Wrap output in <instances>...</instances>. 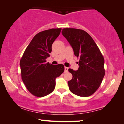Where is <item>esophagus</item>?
<instances>
[{
    "label": "esophagus",
    "mask_w": 124,
    "mask_h": 124,
    "mask_svg": "<svg viewBox=\"0 0 124 124\" xmlns=\"http://www.w3.org/2000/svg\"><path fill=\"white\" fill-rule=\"evenodd\" d=\"M64 70H65V71H64V72L65 73L68 72V68L65 67V68H64Z\"/></svg>",
    "instance_id": "obj_1"
}]
</instances>
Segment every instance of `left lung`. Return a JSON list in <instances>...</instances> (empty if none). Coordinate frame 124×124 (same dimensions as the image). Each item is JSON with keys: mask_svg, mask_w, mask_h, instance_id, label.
<instances>
[{"mask_svg": "<svg viewBox=\"0 0 124 124\" xmlns=\"http://www.w3.org/2000/svg\"><path fill=\"white\" fill-rule=\"evenodd\" d=\"M62 34L79 57L77 70L69 69L73 77L68 84L70 91L79 96L91 95L99 87L105 74L104 59L91 37L84 30L65 28Z\"/></svg>", "mask_w": 124, "mask_h": 124, "instance_id": "obj_1", "label": "left lung"}]
</instances>
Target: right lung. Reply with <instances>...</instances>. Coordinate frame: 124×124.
Segmentation results:
<instances>
[{
    "label": "right lung",
    "mask_w": 124,
    "mask_h": 124,
    "mask_svg": "<svg viewBox=\"0 0 124 124\" xmlns=\"http://www.w3.org/2000/svg\"><path fill=\"white\" fill-rule=\"evenodd\" d=\"M61 28L39 32L32 39L20 62L22 80L33 95L46 96L54 90L56 78L64 71L62 64L54 65L46 59L52 51V45L60 34Z\"/></svg>",
    "instance_id": "1"
}]
</instances>
